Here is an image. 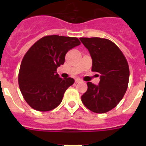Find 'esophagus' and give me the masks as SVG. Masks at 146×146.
Masks as SVG:
<instances>
[{
    "mask_svg": "<svg viewBox=\"0 0 146 146\" xmlns=\"http://www.w3.org/2000/svg\"><path fill=\"white\" fill-rule=\"evenodd\" d=\"M82 82V80H81L80 79H79V78H77V79H75L76 83H77V82Z\"/></svg>",
    "mask_w": 146,
    "mask_h": 146,
    "instance_id": "obj_1",
    "label": "esophagus"
}]
</instances>
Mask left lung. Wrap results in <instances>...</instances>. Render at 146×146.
I'll list each match as a JSON object with an SVG mask.
<instances>
[{
  "label": "left lung",
  "mask_w": 146,
  "mask_h": 146,
  "mask_svg": "<svg viewBox=\"0 0 146 146\" xmlns=\"http://www.w3.org/2000/svg\"><path fill=\"white\" fill-rule=\"evenodd\" d=\"M80 39L91 54V70L100 74L98 86L87 82L88 90L81 99L91 111L107 113L117 106L126 93L129 79L128 62L110 40L99 37Z\"/></svg>",
  "instance_id": "obj_1"
}]
</instances>
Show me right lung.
<instances>
[{
	"label": "right lung",
	"instance_id": "obj_1",
	"mask_svg": "<svg viewBox=\"0 0 146 146\" xmlns=\"http://www.w3.org/2000/svg\"><path fill=\"white\" fill-rule=\"evenodd\" d=\"M80 44L76 37L50 35L38 40L25 53L18 83L23 98L33 109L47 112L60 104L74 80L60 78L57 68L64 64L66 52Z\"/></svg>",
	"mask_w": 146,
	"mask_h": 146
}]
</instances>
